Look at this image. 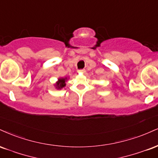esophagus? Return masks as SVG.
<instances>
[{
    "label": "esophagus",
    "mask_w": 158,
    "mask_h": 158,
    "mask_svg": "<svg viewBox=\"0 0 158 158\" xmlns=\"http://www.w3.org/2000/svg\"><path fill=\"white\" fill-rule=\"evenodd\" d=\"M79 72H81V73H85V70H84V69H83V70H79Z\"/></svg>",
    "instance_id": "34e87169"
}]
</instances>
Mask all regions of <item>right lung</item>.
<instances>
[{
    "instance_id": "1",
    "label": "right lung",
    "mask_w": 158,
    "mask_h": 158,
    "mask_svg": "<svg viewBox=\"0 0 158 158\" xmlns=\"http://www.w3.org/2000/svg\"><path fill=\"white\" fill-rule=\"evenodd\" d=\"M68 77L59 78L57 81L54 84L55 88L57 89V90H61V89L63 88V87H65L66 81H68Z\"/></svg>"
}]
</instances>
